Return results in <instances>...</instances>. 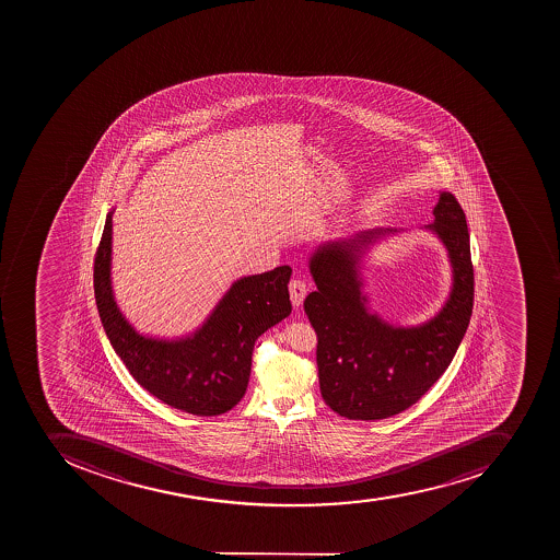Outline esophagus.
Returning <instances> with one entry per match:
<instances>
[{"label":"esophagus","mask_w":560,"mask_h":560,"mask_svg":"<svg viewBox=\"0 0 560 560\" xmlns=\"http://www.w3.org/2000/svg\"><path fill=\"white\" fill-rule=\"evenodd\" d=\"M289 292H291V301L294 306H301L303 304L304 295L308 292V287L304 283L301 278H294L289 283Z\"/></svg>","instance_id":"obj_1"}]
</instances>
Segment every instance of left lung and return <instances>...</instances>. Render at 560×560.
Listing matches in <instances>:
<instances>
[{
  "label": "left lung",
  "instance_id": "8db88e82",
  "mask_svg": "<svg viewBox=\"0 0 560 560\" xmlns=\"http://www.w3.org/2000/svg\"><path fill=\"white\" fill-rule=\"evenodd\" d=\"M434 231L454 268V289L436 317L419 327H394L371 315L361 294L364 248L396 230L361 231L313 252L317 291L304 313L317 332L318 382L330 410L350 420H382L408 410L445 373L466 335L475 300L466 213L452 192L434 207Z\"/></svg>",
  "mask_w": 560,
  "mask_h": 560
}]
</instances>
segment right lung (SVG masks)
I'll list each match as a JSON object with an SVG mask.
<instances>
[{
  "mask_svg": "<svg viewBox=\"0 0 560 560\" xmlns=\"http://www.w3.org/2000/svg\"><path fill=\"white\" fill-rule=\"evenodd\" d=\"M112 215H106L94 257V295L115 352L132 378L159 401L198 417L230 411L247 390L257 338L291 313L287 289L291 266L234 282L190 338H145L129 326L112 294Z\"/></svg>",
  "mask_w": 560,
  "mask_h": 560,
  "instance_id": "right-lung-1",
  "label": "right lung"
}]
</instances>
